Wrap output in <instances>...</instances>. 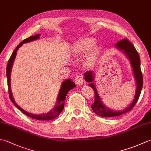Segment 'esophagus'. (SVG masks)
Here are the masks:
<instances>
[{
    "mask_svg": "<svg viewBox=\"0 0 151 151\" xmlns=\"http://www.w3.org/2000/svg\"><path fill=\"white\" fill-rule=\"evenodd\" d=\"M75 83L77 84V85L81 86V85H82V84H83L84 80H83V78H82V77L81 76L77 75V76H76V78L75 79Z\"/></svg>",
    "mask_w": 151,
    "mask_h": 151,
    "instance_id": "1",
    "label": "esophagus"
}]
</instances>
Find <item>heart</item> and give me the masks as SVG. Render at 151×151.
I'll list each match as a JSON object with an SVG mask.
<instances>
[{
    "instance_id": "heart-1",
    "label": "heart",
    "mask_w": 151,
    "mask_h": 151,
    "mask_svg": "<svg viewBox=\"0 0 151 151\" xmlns=\"http://www.w3.org/2000/svg\"><path fill=\"white\" fill-rule=\"evenodd\" d=\"M96 44V40L93 38H84L79 40L74 46L73 50V54L75 56L82 57L89 52V54L86 58L85 63L87 65H91L96 61L97 55L100 52L99 46H94Z\"/></svg>"
}]
</instances>
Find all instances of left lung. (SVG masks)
<instances>
[{
	"label": "left lung",
	"mask_w": 151,
	"mask_h": 151,
	"mask_svg": "<svg viewBox=\"0 0 151 151\" xmlns=\"http://www.w3.org/2000/svg\"><path fill=\"white\" fill-rule=\"evenodd\" d=\"M116 47L118 49L120 50V51H122L124 53L125 55L127 56V58L129 59V61H130L133 72H134V77L135 79V82H136V91H135L134 99L133 100L130 105L128 106L125 109H124L122 111H114L106 107L102 103L101 99H100V97L98 93H97L96 86L93 83V72L91 71V70L86 72V73L84 74L85 81L88 82H90V84H89V86L92 88L94 92H95V100H94V103H93V105H91V109H92V110L96 114L102 117L117 116L131 111L132 108L136 104L139 97L141 89L143 88V81L142 73H141L140 67V58L137 50H135V47L128 39H123L119 41V42L116 44Z\"/></svg>",
	"instance_id": "obj_1"
}]
</instances>
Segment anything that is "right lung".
I'll return each instance as SVG.
<instances>
[{
    "label": "right lung",
    "mask_w": 151,
    "mask_h": 151,
    "mask_svg": "<svg viewBox=\"0 0 151 151\" xmlns=\"http://www.w3.org/2000/svg\"><path fill=\"white\" fill-rule=\"evenodd\" d=\"M40 34H37L35 36H31L29 37L26 39L23 40L22 42H21L19 45H17L16 48L14 50L10 58L9 59L8 63L6 67V76H7V81H8V91H9V96H10V98L11 101L12 102L14 105L19 109L20 111H22L23 113H24L27 116L32 118V119H37V120H53L57 118L59 115L60 114L62 111L63 110L64 108V105H65V100L66 99V96L67 93L69 92V91L72 90L73 88L76 87L75 84L71 80L67 79L65 81H63V83L61 84V86L60 88V92L58 94V97L57 99V103L55 105V107L52 110L48 112V113H43L40 114H31L30 113H28L25 111L23 110V109L21 108L19 105H17V103L15 102L14 97L12 96V93L11 91V86H10V74H11V69L12 67L13 63H14V60L15 58H16V53L17 50H18L21 46H22L23 44L27 43L29 42H31V41H33L35 40H37L40 38Z\"/></svg>",
    "instance_id": "add662e5"
}]
</instances>
